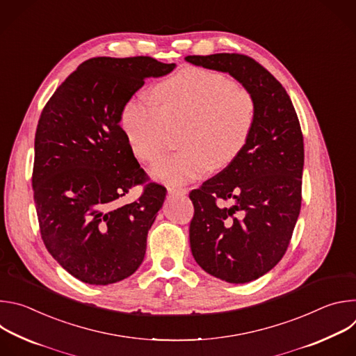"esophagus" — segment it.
<instances>
[{
	"mask_svg": "<svg viewBox=\"0 0 356 356\" xmlns=\"http://www.w3.org/2000/svg\"><path fill=\"white\" fill-rule=\"evenodd\" d=\"M168 193L170 195H186V194H188V188H186V187H168Z\"/></svg>",
	"mask_w": 356,
	"mask_h": 356,
	"instance_id": "34e87169",
	"label": "esophagus"
}]
</instances>
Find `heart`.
<instances>
[{"label":"heart","instance_id":"b5f03b06","mask_svg":"<svg viewBox=\"0 0 356 356\" xmlns=\"http://www.w3.org/2000/svg\"><path fill=\"white\" fill-rule=\"evenodd\" d=\"M155 103L132 98L122 113V129L134 155L154 163L168 150L172 132L183 129L176 155L162 159L152 176L177 186L228 168L246 146L257 120L253 95L229 77L202 67H186L154 88Z\"/></svg>","mask_w":356,"mask_h":356}]
</instances>
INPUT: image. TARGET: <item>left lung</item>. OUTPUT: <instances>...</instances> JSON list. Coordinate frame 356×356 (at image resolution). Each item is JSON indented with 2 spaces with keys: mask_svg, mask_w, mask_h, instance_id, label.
Instances as JSON below:
<instances>
[{
  "mask_svg": "<svg viewBox=\"0 0 356 356\" xmlns=\"http://www.w3.org/2000/svg\"><path fill=\"white\" fill-rule=\"evenodd\" d=\"M184 60L228 73L257 103L255 125L241 155L190 193V248L195 262L217 279L248 283L279 264L300 214V122L283 86L253 59L216 54Z\"/></svg>",
  "mask_w": 356,
  "mask_h": 356,
  "instance_id": "1",
  "label": "left lung"
}]
</instances>
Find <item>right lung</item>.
Instances as JSON below:
<instances>
[{
  "mask_svg": "<svg viewBox=\"0 0 356 356\" xmlns=\"http://www.w3.org/2000/svg\"><path fill=\"white\" fill-rule=\"evenodd\" d=\"M176 63L94 58L50 97L35 134L33 200L46 249L76 279L107 286L140 266L147 231L166 198L149 183L120 127L132 95ZM138 184L141 197L120 198Z\"/></svg>",
  "mask_w": 356,
  "mask_h": 356,
  "instance_id": "obj_1",
  "label": "right lung"
}]
</instances>
